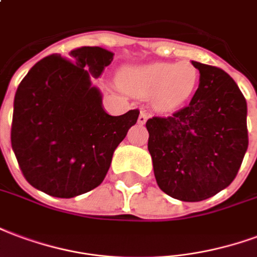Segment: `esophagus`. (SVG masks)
I'll return each instance as SVG.
<instances>
[{
  "label": "esophagus",
  "instance_id": "34e87169",
  "mask_svg": "<svg viewBox=\"0 0 257 257\" xmlns=\"http://www.w3.org/2000/svg\"><path fill=\"white\" fill-rule=\"evenodd\" d=\"M148 120V112L147 110H141V113L138 116V123L140 124H145V121Z\"/></svg>",
  "mask_w": 257,
  "mask_h": 257
}]
</instances>
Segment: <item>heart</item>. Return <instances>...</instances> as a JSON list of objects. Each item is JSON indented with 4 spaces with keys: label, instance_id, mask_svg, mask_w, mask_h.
Wrapping results in <instances>:
<instances>
[{
    "label": "heart",
    "instance_id": "obj_1",
    "mask_svg": "<svg viewBox=\"0 0 257 257\" xmlns=\"http://www.w3.org/2000/svg\"><path fill=\"white\" fill-rule=\"evenodd\" d=\"M198 78V69L190 63H152L126 71L120 82L131 94L152 97L157 110L170 112L192 97Z\"/></svg>",
    "mask_w": 257,
    "mask_h": 257
}]
</instances>
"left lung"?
Here are the masks:
<instances>
[{
  "mask_svg": "<svg viewBox=\"0 0 257 257\" xmlns=\"http://www.w3.org/2000/svg\"><path fill=\"white\" fill-rule=\"evenodd\" d=\"M198 89L182 109L147 121L159 188L181 201H203L227 188L248 149L246 101L223 69L192 61Z\"/></svg>",
  "mask_w": 257,
  "mask_h": 257,
  "instance_id": "8db88e82",
  "label": "left lung"
}]
</instances>
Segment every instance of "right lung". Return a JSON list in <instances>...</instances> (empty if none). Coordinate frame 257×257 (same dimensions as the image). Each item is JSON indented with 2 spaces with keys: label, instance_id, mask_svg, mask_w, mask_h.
Segmentation results:
<instances>
[{
  "label": "right lung",
  "instance_id": "add662e5",
  "mask_svg": "<svg viewBox=\"0 0 257 257\" xmlns=\"http://www.w3.org/2000/svg\"><path fill=\"white\" fill-rule=\"evenodd\" d=\"M113 53L98 46L45 57L20 82L11 142L27 182L49 196L71 198L97 188L109 170L113 152L140 115L131 109L110 116L100 90L91 86L112 63Z\"/></svg>",
  "mask_w": 257,
  "mask_h": 257
}]
</instances>
